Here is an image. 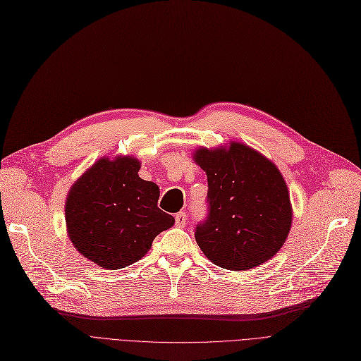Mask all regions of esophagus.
<instances>
[{
  "instance_id": "1",
  "label": "esophagus",
  "mask_w": 361,
  "mask_h": 361,
  "mask_svg": "<svg viewBox=\"0 0 361 361\" xmlns=\"http://www.w3.org/2000/svg\"><path fill=\"white\" fill-rule=\"evenodd\" d=\"M185 224H187V215L184 212H178L176 215V225L178 226V228H183Z\"/></svg>"
}]
</instances>
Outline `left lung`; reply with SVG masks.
Segmentation results:
<instances>
[{
    "mask_svg": "<svg viewBox=\"0 0 361 361\" xmlns=\"http://www.w3.org/2000/svg\"><path fill=\"white\" fill-rule=\"evenodd\" d=\"M193 159L207 177L209 215L196 228L203 255L231 271L272 259L293 224L290 192L276 165L241 142L199 146Z\"/></svg>",
    "mask_w": 361,
    "mask_h": 361,
    "instance_id": "left-lung-1",
    "label": "left lung"
}]
</instances>
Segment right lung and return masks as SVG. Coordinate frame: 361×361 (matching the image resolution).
Listing matches in <instances>:
<instances>
[{"label":"right lung","instance_id":"obj_1","mask_svg":"<svg viewBox=\"0 0 361 361\" xmlns=\"http://www.w3.org/2000/svg\"><path fill=\"white\" fill-rule=\"evenodd\" d=\"M135 157H104L74 181L66 225L74 249L98 267L121 269L140 260L155 237L174 225L158 207L159 187L139 177Z\"/></svg>","mask_w":361,"mask_h":361}]
</instances>
